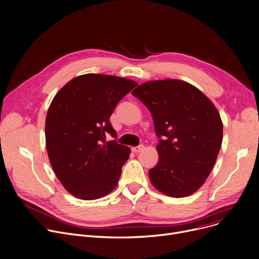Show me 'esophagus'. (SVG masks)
<instances>
[{
  "label": "esophagus",
  "mask_w": 259,
  "mask_h": 259,
  "mask_svg": "<svg viewBox=\"0 0 259 259\" xmlns=\"http://www.w3.org/2000/svg\"><path fill=\"white\" fill-rule=\"evenodd\" d=\"M144 149H145V146L141 145V146H137V147H133V148H132V151H133L134 153H140V152L143 151Z\"/></svg>",
  "instance_id": "1"
}]
</instances>
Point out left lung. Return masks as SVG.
<instances>
[{
  "label": "left lung",
  "mask_w": 259,
  "mask_h": 259,
  "mask_svg": "<svg viewBox=\"0 0 259 259\" xmlns=\"http://www.w3.org/2000/svg\"><path fill=\"white\" fill-rule=\"evenodd\" d=\"M150 110L159 140L153 186L183 198L196 193L210 174L223 141V123L213 103L196 86L178 79L148 81L132 92Z\"/></svg>",
  "instance_id": "1"
}]
</instances>
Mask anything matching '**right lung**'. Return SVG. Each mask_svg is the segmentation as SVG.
<instances>
[{"mask_svg": "<svg viewBox=\"0 0 259 259\" xmlns=\"http://www.w3.org/2000/svg\"><path fill=\"white\" fill-rule=\"evenodd\" d=\"M137 83L103 74L68 81L52 100L46 117V148L52 167L66 191L96 200L117 185L130 148L115 141L109 117Z\"/></svg>", "mask_w": 259, "mask_h": 259, "instance_id": "add662e5", "label": "right lung"}]
</instances>
